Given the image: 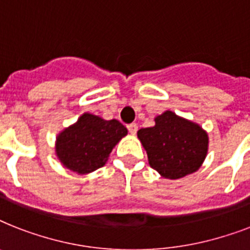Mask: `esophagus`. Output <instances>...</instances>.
Instances as JSON below:
<instances>
[{"instance_id": "obj_1", "label": "esophagus", "mask_w": 250, "mask_h": 250, "mask_svg": "<svg viewBox=\"0 0 250 250\" xmlns=\"http://www.w3.org/2000/svg\"><path fill=\"white\" fill-rule=\"evenodd\" d=\"M127 128H128V131L131 135H136V132H137V128H139V127H137V125H136V123H131V125H128V127H127Z\"/></svg>"}]
</instances>
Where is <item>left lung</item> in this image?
<instances>
[{
    "label": "left lung",
    "mask_w": 250,
    "mask_h": 250,
    "mask_svg": "<svg viewBox=\"0 0 250 250\" xmlns=\"http://www.w3.org/2000/svg\"><path fill=\"white\" fill-rule=\"evenodd\" d=\"M153 127L137 131L150 167L164 178L178 180L196 172L208 154L207 131L171 110L155 117Z\"/></svg>",
    "instance_id": "8db88e82"
}]
</instances>
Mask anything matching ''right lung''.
Instances as JSON below:
<instances>
[{"instance_id":"1","label":"right lung","mask_w":250,"mask_h":250,"mask_svg":"<svg viewBox=\"0 0 250 250\" xmlns=\"http://www.w3.org/2000/svg\"><path fill=\"white\" fill-rule=\"evenodd\" d=\"M127 128L117 119L105 121L99 115L83 113L74 125L56 137L55 153L60 163L78 174H87L105 166L111 150Z\"/></svg>"}]
</instances>
